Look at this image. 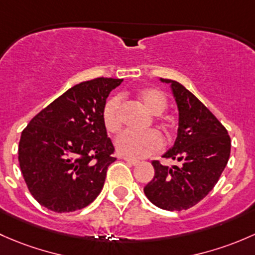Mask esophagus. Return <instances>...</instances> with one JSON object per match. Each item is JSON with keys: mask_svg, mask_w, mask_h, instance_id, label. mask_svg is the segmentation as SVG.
<instances>
[{"mask_svg": "<svg viewBox=\"0 0 255 255\" xmlns=\"http://www.w3.org/2000/svg\"><path fill=\"white\" fill-rule=\"evenodd\" d=\"M123 158H124V161H127L128 164H131V166H136V164H138V161H137V159L128 158V157H123Z\"/></svg>", "mask_w": 255, "mask_h": 255, "instance_id": "obj_1", "label": "esophagus"}]
</instances>
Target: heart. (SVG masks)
Segmentation results:
<instances>
[{
	"label": "heart",
	"instance_id": "b5f03b06",
	"mask_svg": "<svg viewBox=\"0 0 255 255\" xmlns=\"http://www.w3.org/2000/svg\"><path fill=\"white\" fill-rule=\"evenodd\" d=\"M138 99L151 114L161 115L168 107V101L163 92L157 88H143L138 92ZM104 128L110 133H117L122 128V101L119 97H112L104 104L102 112ZM167 128L168 125L163 124ZM163 146V138L156 130L145 132L125 131L115 140V147L120 154L131 158H143L154 152L159 151Z\"/></svg>",
	"mask_w": 255,
	"mask_h": 255
}]
</instances>
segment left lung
Listing matches in <instances>:
<instances>
[{"label": "left lung", "instance_id": "8db88e82", "mask_svg": "<svg viewBox=\"0 0 255 255\" xmlns=\"http://www.w3.org/2000/svg\"><path fill=\"white\" fill-rule=\"evenodd\" d=\"M170 83L179 110V128L174 145L163 154L179 166L167 167L152 161L154 177L143 188L156 206L182 211L203 200L219 182L231 153V138L217 118L177 81Z\"/></svg>", "mask_w": 255, "mask_h": 255}]
</instances>
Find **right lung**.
Returning a JSON list of instances; mask_svg holds the SVG:
<instances>
[{
  "label": "right lung",
  "mask_w": 255,
  "mask_h": 255,
  "mask_svg": "<svg viewBox=\"0 0 255 255\" xmlns=\"http://www.w3.org/2000/svg\"><path fill=\"white\" fill-rule=\"evenodd\" d=\"M123 80L94 78L73 86L30 120L18 148L30 194L55 212L86 207L103 189L115 161L102 112Z\"/></svg>",
  "instance_id": "obj_1"
}]
</instances>
